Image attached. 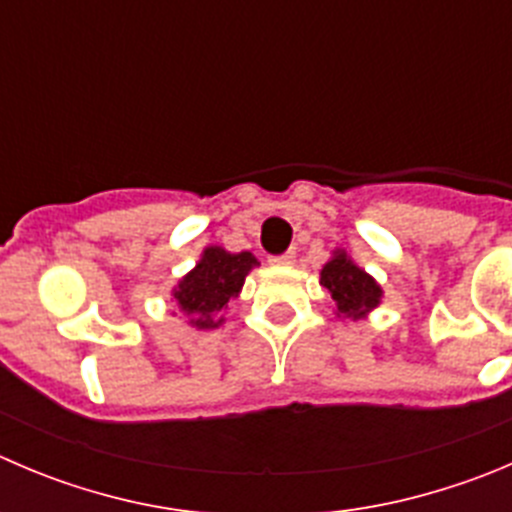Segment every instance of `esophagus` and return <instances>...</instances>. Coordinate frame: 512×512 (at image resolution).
Wrapping results in <instances>:
<instances>
[{"mask_svg": "<svg viewBox=\"0 0 512 512\" xmlns=\"http://www.w3.org/2000/svg\"><path fill=\"white\" fill-rule=\"evenodd\" d=\"M294 259H296V253L286 251V253H281V256H271L269 264L271 266H291V264H294Z\"/></svg>", "mask_w": 512, "mask_h": 512, "instance_id": "esophagus-1", "label": "esophagus"}]
</instances>
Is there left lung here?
Listing matches in <instances>:
<instances>
[{"instance_id":"left-lung-1","label":"left lung","mask_w":512,"mask_h":512,"mask_svg":"<svg viewBox=\"0 0 512 512\" xmlns=\"http://www.w3.org/2000/svg\"><path fill=\"white\" fill-rule=\"evenodd\" d=\"M319 284L332 296L334 314L339 319H367L382 304L384 289L372 274L354 264L347 248H334L329 261L321 266Z\"/></svg>"}]
</instances>
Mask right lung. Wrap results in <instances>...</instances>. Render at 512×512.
Masks as SVG:
<instances>
[{
  "label": "right lung",
  "instance_id": "add662e5",
  "mask_svg": "<svg viewBox=\"0 0 512 512\" xmlns=\"http://www.w3.org/2000/svg\"><path fill=\"white\" fill-rule=\"evenodd\" d=\"M256 266L259 259L251 251L231 253L223 246H206L196 266L170 289V296L180 314L186 316L188 326L198 332L218 329L226 324L223 309L228 301L238 299L246 276Z\"/></svg>",
  "mask_w": 512,
  "mask_h": 512
}]
</instances>
